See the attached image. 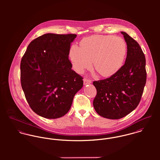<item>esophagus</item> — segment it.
Segmentation results:
<instances>
[{"instance_id": "obj_1", "label": "esophagus", "mask_w": 160, "mask_h": 160, "mask_svg": "<svg viewBox=\"0 0 160 160\" xmlns=\"http://www.w3.org/2000/svg\"><path fill=\"white\" fill-rule=\"evenodd\" d=\"M84 85H86V84H91L92 81L91 80H89V79H86V78H85V79H84Z\"/></svg>"}]
</instances>
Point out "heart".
<instances>
[{
  "label": "heart",
  "instance_id": "heart-1",
  "mask_svg": "<svg viewBox=\"0 0 160 160\" xmlns=\"http://www.w3.org/2000/svg\"><path fill=\"white\" fill-rule=\"evenodd\" d=\"M127 53V45L120 37L93 35L83 39L80 48L71 46L69 57L74 69L82 73L91 68L105 78L110 77L122 67Z\"/></svg>",
  "mask_w": 160,
  "mask_h": 160
}]
</instances>
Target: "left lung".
<instances>
[{
    "label": "left lung",
    "instance_id": "left-lung-1",
    "mask_svg": "<svg viewBox=\"0 0 160 160\" xmlns=\"http://www.w3.org/2000/svg\"><path fill=\"white\" fill-rule=\"evenodd\" d=\"M127 44L124 65L110 78L93 81L97 89L93 105L100 116L122 118L136 108L146 83L145 57L137 42L121 31Z\"/></svg>",
    "mask_w": 160,
    "mask_h": 160
}]
</instances>
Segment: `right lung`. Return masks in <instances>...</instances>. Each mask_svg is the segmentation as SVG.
<instances>
[{"label":"right lung","instance_id":"obj_1","mask_svg":"<svg viewBox=\"0 0 160 160\" xmlns=\"http://www.w3.org/2000/svg\"><path fill=\"white\" fill-rule=\"evenodd\" d=\"M76 34L47 33L28 46L20 64L21 84L34 112L47 119L63 116L75 94L83 86L82 78L69 60Z\"/></svg>","mask_w":160,"mask_h":160}]
</instances>
